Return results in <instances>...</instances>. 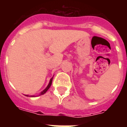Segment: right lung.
I'll return each mask as SVG.
<instances>
[{
  "label": "right lung",
  "instance_id": "obj_1",
  "mask_svg": "<svg viewBox=\"0 0 127 127\" xmlns=\"http://www.w3.org/2000/svg\"><path fill=\"white\" fill-rule=\"evenodd\" d=\"M53 78H51V79H50V81H49V84L47 85V86L46 87L45 89V90H43L39 94V95H43L44 94H45L46 92L49 90V88L50 87H51V84H52V81H53ZM26 96H29V97H35V95H25Z\"/></svg>",
  "mask_w": 127,
  "mask_h": 127
}]
</instances>
